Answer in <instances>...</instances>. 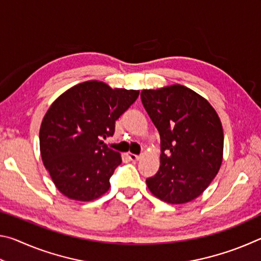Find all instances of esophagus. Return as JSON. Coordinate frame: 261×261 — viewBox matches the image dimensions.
Segmentation results:
<instances>
[{"mask_svg": "<svg viewBox=\"0 0 261 261\" xmlns=\"http://www.w3.org/2000/svg\"><path fill=\"white\" fill-rule=\"evenodd\" d=\"M127 156H129L130 160H131V161H134V162L138 161L139 159H140V156H139V155H137V154H134V153H127Z\"/></svg>", "mask_w": 261, "mask_h": 261, "instance_id": "obj_1", "label": "esophagus"}]
</instances>
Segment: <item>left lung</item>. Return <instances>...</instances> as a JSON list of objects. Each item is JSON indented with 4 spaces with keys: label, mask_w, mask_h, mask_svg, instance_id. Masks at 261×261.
I'll return each instance as SVG.
<instances>
[{
    "label": "left lung",
    "mask_w": 261,
    "mask_h": 261,
    "mask_svg": "<svg viewBox=\"0 0 261 261\" xmlns=\"http://www.w3.org/2000/svg\"><path fill=\"white\" fill-rule=\"evenodd\" d=\"M141 102L160 134L158 173L148 190L173 205L200 196L219 173L223 160V129L204 96L179 84L143 90Z\"/></svg>",
    "instance_id": "1"
}]
</instances>
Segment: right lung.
I'll return each mask as SVG.
<instances>
[{
    "label": "right lung",
    "instance_id": "obj_1",
    "mask_svg": "<svg viewBox=\"0 0 261 261\" xmlns=\"http://www.w3.org/2000/svg\"><path fill=\"white\" fill-rule=\"evenodd\" d=\"M139 91L87 81L62 93L42 118L39 138L43 165L57 190L77 201H92L110 188L121 154L102 139L114 135L117 120Z\"/></svg>",
    "mask_w": 261,
    "mask_h": 261
}]
</instances>
